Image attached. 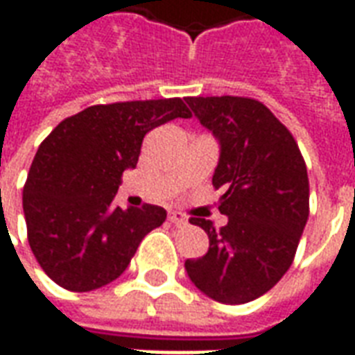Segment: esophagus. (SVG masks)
<instances>
[{"instance_id": "34e87169", "label": "esophagus", "mask_w": 355, "mask_h": 355, "mask_svg": "<svg viewBox=\"0 0 355 355\" xmlns=\"http://www.w3.org/2000/svg\"><path fill=\"white\" fill-rule=\"evenodd\" d=\"M167 218H169V223H173L175 226H184V224H188V216H186L184 213H180V211H169Z\"/></svg>"}]
</instances>
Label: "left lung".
Here are the masks:
<instances>
[{
  "instance_id": "obj_1",
  "label": "left lung",
  "mask_w": 355,
  "mask_h": 355,
  "mask_svg": "<svg viewBox=\"0 0 355 355\" xmlns=\"http://www.w3.org/2000/svg\"><path fill=\"white\" fill-rule=\"evenodd\" d=\"M193 116L220 142L213 186L228 224L200 216L207 253L188 259L192 283L223 304H243L279 282L293 264L310 213V184L295 137L261 101L249 96H188Z\"/></svg>"
}]
</instances>
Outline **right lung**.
<instances>
[{
	"label": "right lung",
	"mask_w": 355,
	"mask_h": 355,
	"mask_svg": "<svg viewBox=\"0 0 355 355\" xmlns=\"http://www.w3.org/2000/svg\"><path fill=\"white\" fill-rule=\"evenodd\" d=\"M175 117H192L182 98L96 104L62 119L40 144L22 207L30 249L57 285L73 293L108 285L165 223L163 207L112 201L123 171L139 163L144 135Z\"/></svg>",
	"instance_id": "obj_1"
}]
</instances>
